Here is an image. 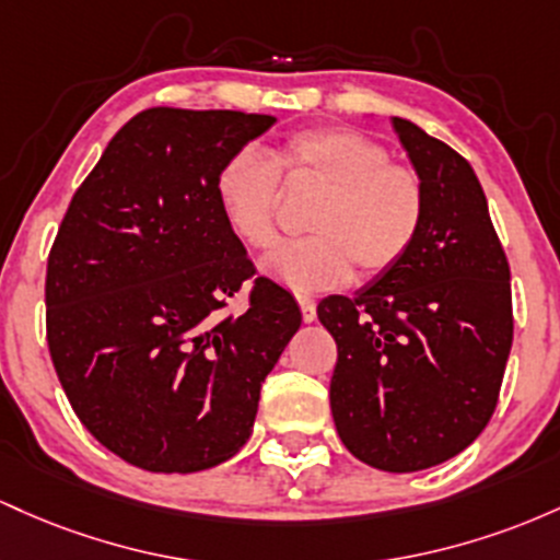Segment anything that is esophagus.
<instances>
[{"label":"esophagus","instance_id":"34e87169","mask_svg":"<svg viewBox=\"0 0 560 560\" xmlns=\"http://www.w3.org/2000/svg\"><path fill=\"white\" fill-rule=\"evenodd\" d=\"M296 301H299V310H301V317H304V323H314V319H317V304H314V299L306 296V293H299Z\"/></svg>","mask_w":560,"mask_h":560}]
</instances>
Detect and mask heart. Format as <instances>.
Segmentation results:
<instances>
[{
    "instance_id": "b5f03b06",
    "label": "heart",
    "mask_w": 560,
    "mask_h": 560,
    "mask_svg": "<svg viewBox=\"0 0 560 560\" xmlns=\"http://www.w3.org/2000/svg\"><path fill=\"white\" fill-rule=\"evenodd\" d=\"M280 172L328 187L310 217L304 241L285 243L261 261L264 272L293 291H325L388 272L416 246L425 219L418 172L392 163L375 137L349 127L304 129L282 142L275 159L241 148L224 159L213 196L232 235L248 248L278 237Z\"/></svg>"
}]
</instances>
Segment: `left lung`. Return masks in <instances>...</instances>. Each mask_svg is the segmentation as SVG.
<instances>
[{
	"label": "left lung",
	"mask_w": 560,
	"mask_h": 560,
	"mask_svg": "<svg viewBox=\"0 0 560 560\" xmlns=\"http://www.w3.org/2000/svg\"><path fill=\"white\" fill-rule=\"evenodd\" d=\"M425 190L416 246L354 296L319 301L336 338L330 410L357 460L412 474L483 431L513 343L511 267L470 163L392 118Z\"/></svg>",
	"instance_id": "8db88e82"
}]
</instances>
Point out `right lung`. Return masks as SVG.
<instances>
[{"instance_id":"obj_1","label":"right lung","mask_w":560,"mask_h":560,"mask_svg":"<svg viewBox=\"0 0 560 560\" xmlns=\"http://www.w3.org/2000/svg\"><path fill=\"white\" fill-rule=\"evenodd\" d=\"M275 116L150 108L118 129L68 206L47 261V343L86 431L153 474L241 452L261 383L301 328L285 288L254 278L213 179Z\"/></svg>"}]
</instances>
